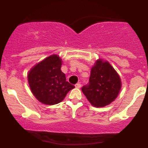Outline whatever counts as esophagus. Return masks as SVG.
Wrapping results in <instances>:
<instances>
[{"instance_id":"esophagus-1","label":"esophagus","mask_w":148,"mask_h":148,"mask_svg":"<svg viewBox=\"0 0 148 148\" xmlns=\"http://www.w3.org/2000/svg\"><path fill=\"white\" fill-rule=\"evenodd\" d=\"M81 86H82V85H81L80 83H77V84H75V88H80Z\"/></svg>"}]
</instances>
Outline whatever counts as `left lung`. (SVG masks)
I'll return each mask as SVG.
<instances>
[{"label":"left lung","instance_id":"obj_1","mask_svg":"<svg viewBox=\"0 0 148 148\" xmlns=\"http://www.w3.org/2000/svg\"><path fill=\"white\" fill-rule=\"evenodd\" d=\"M121 88V78L114 69L108 62L98 59L91 70L89 84L82 90L92 106L104 107L116 98Z\"/></svg>","mask_w":148,"mask_h":148}]
</instances>
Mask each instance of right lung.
I'll list each match as a JSON object with an SVG mask.
<instances>
[{"mask_svg": "<svg viewBox=\"0 0 148 148\" xmlns=\"http://www.w3.org/2000/svg\"><path fill=\"white\" fill-rule=\"evenodd\" d=\"M62 60L56 54L46 58L31 69L27 75L29 88L38 101L47 105L62 102L75 86L66 81L60 70Z\"/></svg>", "mask_w": 148, "mask_h": 148, "instance_id": "right-lung-1", "label": "right lung"}]
</instances>
